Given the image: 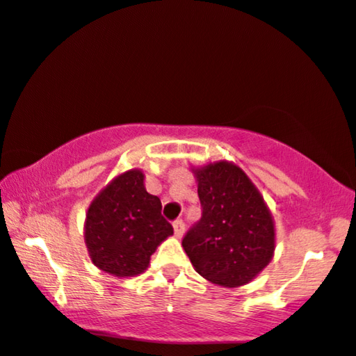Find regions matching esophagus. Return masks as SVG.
I'll return each instance as SVG.
<instances>
[{
	"label": "esophagus",
	"instance_id": "obj_1",
	"mask_svg": "<svg viewBox=\"0 0 356 356\" xmlns=\"http://www.w3.org/2000/svg\"><path fill=\"white\" fill-rule=\"evenodd\" d=\"M174 234H175V237L177 238H182V235H184V232H186V224H184V222L181 220V219H177L174 222Z\"/></svg>",
	"mask_w": 356,
	"mask_h": 356
}]
</instances>
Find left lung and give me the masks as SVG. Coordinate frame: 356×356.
I'll return each mask as SVG.
<instances>
[{
	"mask_svg": "<svg viewBox=\"0 0 356 356\" xmlns=\"http://www.w3.org/2000/svg\"><path fill=\"white\" fill-rule=\"evenodd\" d=\"M202 217L182 247L205 280L220 286L247 285L270 264L275 222L262 194L230 161L192 167Z\"/></svg>",
	"mask_w": 356,
	"mask_h": 356,
	"instance_id": "left-lung-1",
	"label": "left lung"
}]
</instances>
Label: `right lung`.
<instances>
[{
    "instance_id": "obj_1",
    "label": "right lung",
    "mask_w": 356,
    "mask_h": 356,
    "mask_svg": "<svg viewBox=\"0 0 356 356\" xmlns=\"http://www.w3.org/2000/svg\"><path fill=\"white\" fill-rule=\"evenodd\" d=\"M144 179L140 169L115 175L86 212L89 259L99 270L119 278L143 273L156 248L174 234L161 216L159 197L145 191Z\"/></svg>"
}]
</instances>
